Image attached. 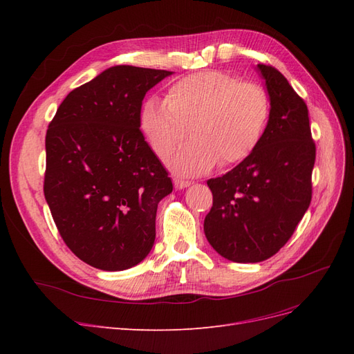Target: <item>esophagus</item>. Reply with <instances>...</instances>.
<instances>
[{"mask_svg": "<svg viewBox=\"0 0 354 354\" xmlns=\"http://www.w3.org/2000/svg\"><path fill=\"white\" fill-rule=\"evenodd\" d=\"M173 181H174L176 189H185V187L190 186V181L189 180H183V178H180V177H174Z\"/></svg>", "mask_w": 354, "mask_h": 354, "instance_id": "esophagus-1", "label": "esophagus"}]
</instances>
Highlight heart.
Segmentation results:
<instances>
[{"instance_id":"heart-1","label":"heart","mask_w":354,"mask_h":354,"mask_svg":"<svg viewBox=\"0 0 354 354\" xmlns=\"http://www.w3.org/2000/svg\"><path fill=\"white\" fill-rule=\"evenodd\" d=\"M270 97L261 85L241 81L226 71L208 69L173 82L164 102L147 99L140 127L158 158L168 159L181 174H202L214 165L230 167L250 158L260 146L270 121Z\"/></svg>"}]
</instances>
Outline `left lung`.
Instances as JSON below:
<instances>
[{"label": "left lung", "mask_w": 354, "mask_h": 354, "mask_svg": "<svg viewBox=\"0 0 354 354\" xmlns=\"http://www.w3.org/2000/svg\"><path fill=\"white\" fill-rule=\"evenodd\" d=\"M272 113L255 152L207 181L212 207L203 221L211 246L234 263L270 259L292 236L312 201L316 145L306 102L273 66L260 63Z\"/></svg>", "instance_id": "left-lung-1"}]
</instances>
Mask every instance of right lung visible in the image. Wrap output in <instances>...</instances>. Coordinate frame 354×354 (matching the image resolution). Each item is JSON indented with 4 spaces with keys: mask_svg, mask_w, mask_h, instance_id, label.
<instances>
[{
    "mask_svg": "<svg viewBox=\"0 0 354 354\" xmlns=\"http://www.w3.org/2000/svg\"><path fill=\"white\" fill-rule=\"evenodd\" d=\"M173 72L113 66L72 90L46 136L44 196L68 248L95 269L140 263L173 181L145 140L146 93Z\"/></svg>",
    "mask_w": 354,
    "mask_h": 354,
    "instance_id": "right-lung-1",
    "label": "right lung"
}]
</instances>
